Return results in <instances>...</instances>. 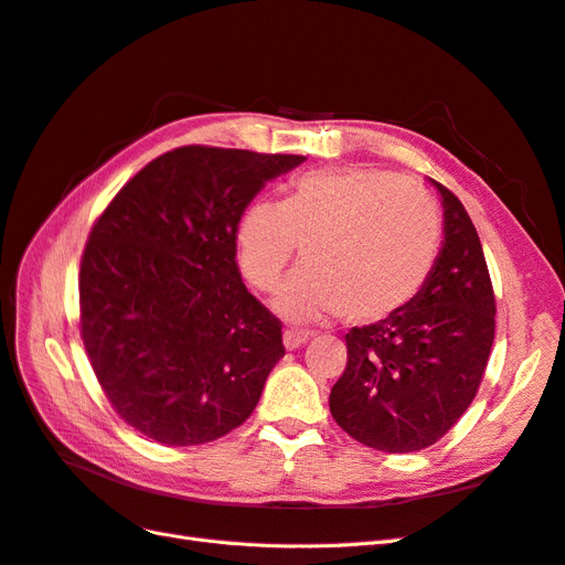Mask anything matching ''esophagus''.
<instances>
[{
	"label": "esophagus",
	"instance_id": "obj_1",
	"mask_svg": "<svg viewBox=\"0 0 565 565\" xmlns=\"http://www.w3.org/2000/svg\"><path fill=\"white\" fill-rule=\"evenodd\" d=\"M306 341H309V332H303V330H285V334H282V344L287 351H295V349L303 347Z\"/></svg>",
	"mask_w": 565,
	"mask_h": 565
}]
</instances>
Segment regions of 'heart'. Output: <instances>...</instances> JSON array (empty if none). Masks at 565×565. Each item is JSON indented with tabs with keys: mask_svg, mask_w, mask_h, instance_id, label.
Wrapping results in <instances>:
<instances>
[{
	"mask_svg": "<svg viewBox=\"0 0 565 565\" xmlns=\"http://www.w3.org/2000/svg\"><path fill=\"white\" fill-rule=\"evenodd\" d=\"M237 262L292 320L341 313L353 324L388 320L422 292L440 249V218L422 188L374 167H330L295 179L282 202H249L235 231Z\"/></svg>",
	"mask_w": 565,
	"mask_h": 565,
	"instance_id": "b5f03b06",
	"label": "heart"
}]
</instances>
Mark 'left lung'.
I'll list each match as a JSON object with an SVG mask.
<instances>
[{
    "label": "left lung",
    "mask_w": 565,
    "mask_h": 565,
    "mask_svg": "<svg viewBox=\"0 0 565 565\" xmlns=\"http://www.w3.org/2000/svg\"><path fill=\"white\" fill-rule=\"evenodd\" d=\"M443 247L415 301L347 334L349 363L330 413L351 438L384 452L434 446L467 413L494 339V295L481 241L446 185Z\"/></svg>",
    "instance_id": "8db88e82"
}]
</instances>
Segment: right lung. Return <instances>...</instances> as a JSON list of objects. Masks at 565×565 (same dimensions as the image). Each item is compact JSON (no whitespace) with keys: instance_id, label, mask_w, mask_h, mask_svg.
Returning <instances> with one entry per match:
<instances>
[{"instance_id":"right-lung-1","label":"right lung","mask_w":565,"mask_h":565,"mask_svg":"<svg viewBox=\"0 0 565 565\" xmlns=\"http://www.w3.org/2000/svg\"><path fill=\"white\" fill-rule=\"evenodd\" d=\"M301 156L183 146L148 162L96 218L79 264V334L115 413L164 446L241 426L285 355L282 322L235 262L266 181Z\"/></svg>"}]
</instances>
